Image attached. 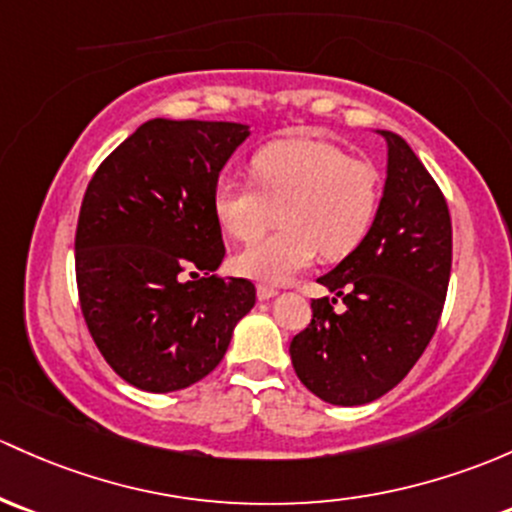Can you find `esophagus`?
Here are the masks:
<instances>
[{
	"mask_svg": "<svg viewBox=\"0 0 512 512\" xmlns=\"http://www.w3.org/2000/svg\"><path fill=\"white\" fill-rule=\"evenodd\" d=\"M272 297H277V289L265 287V284H262V287H257V299H260V301H270Z\"/></svg>",
	"mask_w": 512,
	"mask_h": 512,
	"instance_id": "obj_1",
	"label": "esophagus"
}]
</instances>
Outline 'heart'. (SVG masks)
Here are the masks:
<instances>
[{"instance_id":"b5f03b06","label":"heart","mask_w":512,"mask_h":512,"mask_svg":"<svg viewBox=\"0 0 512 512\" xmlns=\"http://www.w3.org/2000/svg\"><path fill=\"white\" fill-rule=\"evenodd\" d=\"M252 184L220 179L213 211L230 238H260L279 211L282 230L235 257V270L262 284H287L316 260L346 257L363 242L380 208V174L341 147L311 137L267 144L250 159Z\"/></svg>"}]
</instances>
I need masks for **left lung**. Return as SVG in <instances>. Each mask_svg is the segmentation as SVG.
<instances>
[{"label": "left lung", "mask_w": 512, "mask_h": 512, "mask_svg": "<svg viewBox=\"0 0 512 512\" xmlns=\"http://www.w3.org/2000/svg\"><path fill=\"white\" fill-rule=\"evenodd\" d=\"M378 215L363 242L319 277L335 297L311 301V324L289 346L299 380L328 405L378 400L400 383L437 331L451 274V218L439 186L395 132Z\"/></svg>", "instance_id": "left-lung-1"}]
</instances>
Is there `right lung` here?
<instances>
[{
    "label": "right lung",
    "mask_w": 512,
    "mask_h": 512,
    "mask_svg": "<svg viewBox=\"0 0 512 512\" xmlns=\"http://www.w3.org/2000/svg\"><path fill=\"white\" fill-rule=\"evenodd\" d=\"M247 137L238 122L157 117L102 161L85 191L80 309L102 358L139 390L206 378L255 306V284L213 274L225 257L213 188Z\"/></svg>",
    "instance_id": "obj_1"
}]
</instances>
